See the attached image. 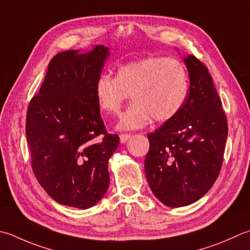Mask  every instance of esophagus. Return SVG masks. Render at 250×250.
Wrapping results in <instances>:
<instances>
[{
  "instance_id": "esophagus-1",
  "label": "esophagus",
  "mask_w": 250,
  "mask_h": 250,
  "mask_svg": "<svg viewBox=\"0 0 250 250\" xmlns=\"http://www.w3.org/2000/svg\"><path fill=\"white\" fill-rule=\"evenodd\" d=\"M119 136H120V142H121V143H125V142L131 138L132 134L131 133H121Z\"/></svg>"
}]
</instances>
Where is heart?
<instances>
[{
  "label": "heart",
  "instance_id": "1",
  "mask_svg": "<svg viewBox=\"0 0 250 250\" xmlns=\"http://www.w3.org/2000/svg\"><path fill=\"white\" fill-rule=\"evenodd\" d=\"M188 72L182 62L165 56L146 57L119 67L116 78L105 75L96 82L100 108L117 115L131 95L133 101L120 116L118 128H143L153 119L167 122L178 116L187 101Z\"/></svg>",
  "mask_w": 250,
  "mask_h": 250
}]
</instances>
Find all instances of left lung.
<instances>
[{
	"instance_id": "left-lung-1",
	"label": "left lung",
	"mask_w": 250,
	"mask_h": 250,
	"mask_svg": "<svg viewBox=\"0 0 250 250\" xmlns=\"http://www.w3.org/2000/svg\"><path fill=\"white\" fill-rule=\"evenodd\" d=\"M189 89L172 120L147 134L145 174L151 192L168 207L188 206L212 188L223 164L228 119L207 67L184 58Z\"/></svg>"
}]
</instances>
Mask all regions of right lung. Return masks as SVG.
<instances>
[{
  "label": "right lung",
  "mask_w": 250,
  "mask_h": 250,
  "mask_svg": "<svg viewBox=\"0 0 250 250\" xmlns=\"http://www.w3.org/2000/svg\"><path fill=\"white\" fill-rule=\"evenodd\" d=\"M108 54L102 45L86 54L58 53L27 109L32 171L44 190L65 206L90 208L108 188L107 165L119 136L107 132L95 94Z\"/></svg>",
  "instance_id": "1"
}]
</instances>
